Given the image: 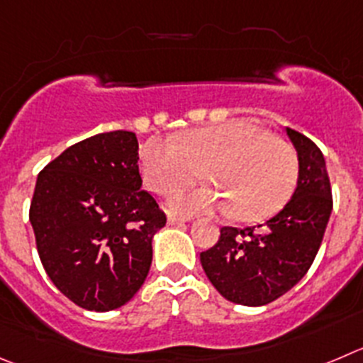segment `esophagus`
Returning a JSON list of instances; mask_svg holds the SVG:
<instances>
[{
  "label": "esophagus",
  "instance_id": "obj_1",
  "mask_svg": "<svg viewBox=\"0 0 363 363\" xmlns=\"http://www.w3.org/2000/svg\"><path fill=\"white\" fill-rule=\"evenodd\" d=\"M188 222V218H182V216H175L170 215L168 216V225H181V223Z\"/></svg>",
  "mask_w": 363,
  "mask_h": 363
}]
</instances>
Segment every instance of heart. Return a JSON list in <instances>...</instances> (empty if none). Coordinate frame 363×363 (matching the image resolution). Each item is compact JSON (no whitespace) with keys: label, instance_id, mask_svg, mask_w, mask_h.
Segmentation results:
<instances>
[{"label":"heart","instance_id":"heart-1","mask_svg":"<svg viewBox=\"0 0 363 363\" xmlns=\"http://www.w3.org/2000/svg\"><path fill=\"white\" fill-rule=\"evenodd\" d=\"M206 170L213 188L179 193L174 211L208 213L229 209L240 222H259L279 211L297 179L294 148L247 118L195 128L181 141H147L141 150V175L148 188L170 195L197 182Z\"/></svg>","mask_w":363,"mask_h":363}]
</instances>
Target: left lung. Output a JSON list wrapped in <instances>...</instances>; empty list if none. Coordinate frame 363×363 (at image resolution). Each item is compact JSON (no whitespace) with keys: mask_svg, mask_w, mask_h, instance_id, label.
<instances>
[{"mask_svg":"<svg viewBox=\"0 0 363 363\" xmlns=\"http://www.w3.org/2000/svg\"><path fill=\"white\" fill-rule=\"evenodd\" d=\"M299 161L294 195L258 228H222L215 247L201 252L206 276L222 297L243 306H263L294 289L323 243L333 201L323 152L286 127Z\"/></svg>","mask_w":363,"mask_h":363,"instance_id":"obj_1","label":"left lung"}]
</instances>
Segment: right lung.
Instances as JSON below:
<instances>
[{"label": "right lung", "mask_w": 363, "mask_h": 363, "mask_svg": "<svg viewBox=\"0 0 363 363\" xmlns=\"http://www.w3.org/2000/svg\"><path fill=\"white\" fill-rule=\"evenodd\" d=\"M134 132L91 135L44 166L30 223L44 270L74 304L109 311L127 304L152 265L166 216L141 189Z\"/></svg>", "instance_id": "right-lung-1"}]
</instances>
